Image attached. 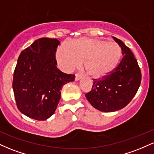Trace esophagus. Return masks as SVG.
<instances>
[{
    "mask_svg": "<svg viewBox=\"0 0 154 154\" xmlns=\"http://www.w3.org/2000/svg\"><path fill=\"white\" fill-rule=\"evenodd\" d=\"M82 78V76L79 75V74H76L75 75V80H79Z\"/></svg>",
    "mask_w": 154,
    "mask_h": 154,
    "instance_id": "1",
    "label": "esophagus"
}]
</instances>
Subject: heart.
I'll list each match as a JSON object with an SVG mask.
<instances>
[{
	"label": "heart",
	"instance_id": "1",
	"mask_svg": "<svg viewBox=\"0 0 154 154\" xmlns=\"http://www.w3.org/2000/svg\"><path fill=\"white\" fill-rule=\"evenodd\" d=\"M122 49L117 43L98 38H80L58 48L56 60L64 71H71L84 62L89 75L100 77L119 64Z\"/></svg>",
	"mask_w": 154,
	"mask_h": 154
}]
</instances>
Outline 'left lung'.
I'll list each match as a JSON object with an SVG mask.
<instances>
[{
	"label": "left lung",
	"mask_w": 154,
	"mask_h": 154,
	"mask_svg": "<svg viewBox=\"0 0 154 154\" xmlns=\"http://www.w3.org/2000/svg\"><path fill=\"white\" fill-rule=\"evenodd\" d=\"M121 47L122 59L110 73L93 79L91 91L85 96L95 109L112 112L123 109L134 98L141 82V72L137 60L129 48L113 37Z\"/></svg>",
	"instance_id": "left-lung-1"
}]
</instances>
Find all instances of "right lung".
I'll return each mask as SVG.
<instances>
[{
  "label": "right lung",
  "instance_id": "obj_1",
  "mask_svg": "<svg viewBox=\"0 0 154 154\" xmlns=\"http://www.w3.org/2000/svg\"><path fill=\"white\" fill-rule=\"evenodd\" d=\"M56 38L35 40L19 56L13 78V90L18 109L31 119L43 121L54 114L61 98V89L75 80L57 68Z\"/></svg>",
  "mask_w": 154,
  "mask_h": 154
}]
</instances>
